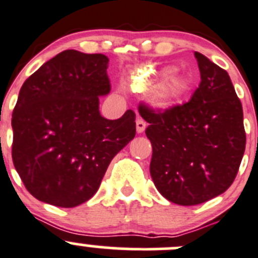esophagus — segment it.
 <instances>
[{"mask_svg":"<svg viewBox=\"0 0 258 258\" xmlns=\"http://www.w3.org/2000/svg\"><path fill=\"white\" fill-rule=\"evenodd\" d=\"M145 126H147V124H145V121L143 120V119H137V132L139 133V134L144 132Z\"/></svg>","mask_w":258,"mask_h":258,"instance_id":"34e87169","label":"esophagus"}]
</instances>
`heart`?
<instances>
[{
  "label": "heart",
  "mask_w": 258,
  "mask_h": 258,
  "mask_svg": "<svg viewBox=\"0 0 258 258\" xmlns=\"http://www.w3.org/2000/svg\"><path fill=\"white\" fill-rule=\"evenodd\" d=\"M170 70H152L143 76L140 83L145 86H154L152 101L157 108L168 109L177 104L189 89L187 79L179 74H168Z\"/></svg>",
  "instance_id": "heart-1"
}]
</instances>
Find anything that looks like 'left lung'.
Returning <instances> with one entry per match:
<instances>
[{
  "label": "left lung",
  "mask_w": 258,
  "mask_h": 258,
  "mask_svg": "<svg viewBox=\"0 0 258 258\" xmlns=\"http://www.w3.org/2000/svg\"><path fill=\"white\" fill-rule=\"evenodd\" d=\"M201 84L190 100L164 111L145 105L153 147L150 175L160 195L180 206H196L226 192L246 148L243 110L228 73L195 52Z\"/></svg>",
  "instance_id": "obj_1"
}]
</instances>
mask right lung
I'll return each mask as SVG.
<instances>
[{"mask_svg":"<svg viewBox=\"0 0 258 258\" xmlns=\"http://www.w3.org/2000/svg\"><path fill=\"white\" fill-rule=\"evenodd\" d=\"M103 53L65 50L24 83L12 113V160L36 200L73 208L100 187L111 159L135 137V113L109 120L99 96L110 93Z\"/></svg>","mask_w":258,"mask_h":258,"instance_id":"add662e5","label":"right lung"}]
</instances>
